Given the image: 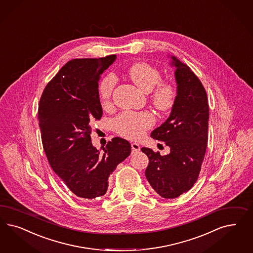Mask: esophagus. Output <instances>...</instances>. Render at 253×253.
I'll use <instances>...</instances> for the list:
<instances>
[{"label": "esophagus", "mask_w": 253, "mask_h": 253, "mask_svg": "<svg viewBox=\"0 0 253 253\" xmlns=\"http://www.w3.org/2000/svg\"><path fill=\"white\" fill-rule=\"evenodd\" d=\"M131 149H132V154H135V153L139 152V150H140V147H139L138 143L134 142V143H131Z\"/></svg>", "instance_id": "esophagus-1"}]
</instances>
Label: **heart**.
<instances>
[{
    "mask_svg": "<svg viewBox=\"0 0 253 253\" xmlns=\"http://www.w3.org/2000/svg\"><path fill=\"white\" fill-rule=\"evenodd\" d=\"M127 75L139 89L151 93L152 104L160 112L171 110L176 99L177 89L171 82L164 81L160 71L146 62H135L127 69ZM116 84L115 76L106 75L98 84V98L103 107L111 104ZM154 114L150 112H125L114 119L115 130L123 137L130 139L141 138L155 125Z\"/></svg>",
    "mask_w": 253,
    "mask_h": 253,
    "instance_id": "heart-1",
    "label": "heart"
}]
</instances>
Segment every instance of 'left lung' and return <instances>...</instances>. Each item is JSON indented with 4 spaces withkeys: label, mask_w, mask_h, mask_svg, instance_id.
<instances>
[{
    "label": "left lung",
    "mask_w": 253,
    "mask_h": 253,
    "mask_svg": "<svg viewBox=\"0 0 253 253\" xmlns=\"http://www.w3.org/2000/svg\"><path fill=\"white\" fill-rule=\"evenodd\" d=\"M177 82V99L169 117L152 132L165 141L170 154L160 155L149 148L141 151L149 158L145 176L164 198H176L196 183L208 144L209 101L202 83L186 64L172 56Z\"/></svg>",
    "instance_id": "1"
}]
</instances>
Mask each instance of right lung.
<instances>
[{
  "mask_svg": "<svg viewBox=\"0 0 253 253\" xmlns=\"http://www.w3.org/2000/svg\"><path fill=\"white\" fill-rule=\"evenodd\" d=\"M116 58H75L46 84L38 110L42 142L49 164L75 196L105 195L108 178L131 153L130 143L116 137L100 153L91 143L93 124L100 120L98 80Z\"/></svg>",
  "mask_w": 253,
  "mask_h": 253,
  "instance_id": "add662e5",
  "label": "right lung"
}]
</instances>
